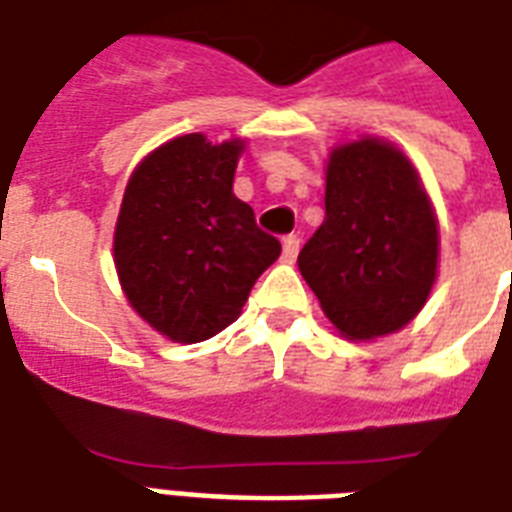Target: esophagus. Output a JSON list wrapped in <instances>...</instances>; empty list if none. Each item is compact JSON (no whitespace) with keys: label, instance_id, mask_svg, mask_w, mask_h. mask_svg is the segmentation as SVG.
<instances>
[{"label":"esophagus","instance_id":"34e87169","mask_svg":"<svg viewBox=\"0 0 512 512\" xmlns=\"http://www.w3.org/2000/svg\"><path fill=\"white\" fill-rule=\"evenodd\" d=\"M297 252H300V236L289 233V236H284V241H281V257H284L287 263H292L297 257Z\"/></svg>","mask_w":512,"mask_h":512}]
</instances>
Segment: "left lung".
Wrapping results in <instances>:
<instances>
[{
    "label": "left lung",
    "instance_id": "1",
    "mask_svg": "<svg viewBox=\"0 0 512 512\" xmlns=\"http://www.w3.org/2000/svg\"><path fill=\"white\" fill-rule=\"evenodd\" d=\"M324 207L327 217L297 265L327 319L350 340L409 324L438 263L436 217L409 159L380 140L337 148Z\"/></svg>",
    "mask_w": 512,
    "mask_h": 512
}]
</instances>
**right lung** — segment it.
Masks as SVG:
<instances>
[{"label": "right lung", "instance_id": "add662e5", "mask_svg": "<svg viewBox=\"0 0 512 512\" xmlns=\"http://www.w3.org/2000/svg\"><path fill=\"white\" fill-rule=\"evenodd\" d=\"M241 140L212 146L183 135L132 172L116 223L114 260L124 295L177 342L209 340L241 313L257 276L281 255L233 196Z\"/></svg>", "mask_w": 512, "mask_h": 512}]
</instances>
